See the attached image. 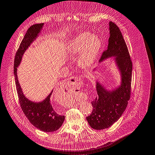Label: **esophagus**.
<instances>
[{
  "label": "esophagus",
  "instance_id": "esophagus-1",
  "mask_svg": "<svg viewBox=\"0 0 155 155\" xmlns=\"http://www.w3.org/2000/svg\"><path fill=\"white\" fill-rule=\"evenodd\" d=\"M81 84V79L77 77H69L67 79V81L65 82V84L69 88L73 90L74 92L80 90V86Z\"/></svg>",
  "mask_w": 155,
  "mask_h": 155
}]
</instances>
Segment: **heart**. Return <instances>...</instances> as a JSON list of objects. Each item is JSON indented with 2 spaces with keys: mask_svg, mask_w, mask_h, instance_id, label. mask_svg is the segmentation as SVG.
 Masks as SVG:
<instances>
[{
  "mask_svg": "<svg viewBox=\"0 0 155 155\" xmlns=\"http://www.w3.org/2000/svg\"><path fill=\"white\" fill-rule=\"evenodd\" d=\"M84 33L75 37L68 48L69 52L75 54L81 51L78 64L82 68H88L96 60L101 47V42L97 36Z\"/></svg>",
  "mask_w": 155,
  "mask_h": 155,
  "instance_id": "obj_1",
  "label": "heart"
}]
</instances>
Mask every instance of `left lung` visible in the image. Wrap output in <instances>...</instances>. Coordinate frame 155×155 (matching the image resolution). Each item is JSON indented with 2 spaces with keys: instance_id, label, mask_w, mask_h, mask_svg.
<instances>
[{
  "instance_id": "obj_1",
  "label": "left lung",
  "mask_w": 155,
  "mask_h": 155,
  "mask_svg": "<svg viewBox=\"0 0 155 155\" xmlns=\"http://www.w3.org/2000/svg\"><path fill=\"white\" fill-rule=\"evenodd\" d=\"M109 31L107 49L103 52L100 62L114 57L120 73L121 83L110 91L96 82L97 96L92 101V113L86 117L90 126L95 130L107 128L117 121L128 105L131 94L132 62L128 47L120 29L112 21L109 22Z\"/></svg>"
}]
</instances>
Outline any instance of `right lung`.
I'll list each match as a JSON object with an SVG mask.
<instances>
[{"instance_id": "obj_1", "label": "right lung", "mask_w": 155, "mask_h": 155, "mask_svg": "<svg viewBox=\"0 0 155 155\" xmlns=\"http://www.w3.org/2000/svg\"><path fill=\"white\" fill-rule=\"evenodd\" d=\"M43 25L44 23L35 24L31 26L27 31L15 54L14 73L19 104L25 117L31 124L38 130L45 132H52L60 128L65 120V116L58 114L51 104L50 97L53 90L42 101H32L23 94L17 76V67L20 64L23 54L30 46L31 44L38 37Z\"/></svg>"}]
</instances>
